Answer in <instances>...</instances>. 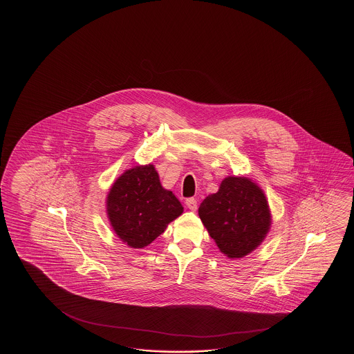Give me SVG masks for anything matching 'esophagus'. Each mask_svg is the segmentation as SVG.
<instances>
[{"label": "esophagus", "mask_w": 354, "mask_h": 354, "mask_svg": "<svg viewBox=\"0 0 354 354\" xmlns=\"http://www.w3.org/2000/svg\"><path fill=\"white\" fill-rule=\"evenodd\" d=\"M186 206H187L189 210L196 211L197 210V200L194 197H189L186 200Z\"/></svg>", "instance_id": "esophagus-1"}]
</instances>
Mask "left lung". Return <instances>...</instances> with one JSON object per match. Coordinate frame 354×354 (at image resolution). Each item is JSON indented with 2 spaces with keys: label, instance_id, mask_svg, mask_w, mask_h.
<instances>
[{
  "label": "left lung",
  "instance_id": "obj_1",
  "mask_svg": "<svg viewBox=\"0 0 354 354\" xmlns=\"http://www.w3.org/2000/svg\"><path fill=\"white\" fill-rule=\"evenodd\" d=\"M198 216L218 249L229 258L247 256L261 244L271 225L262 189L249 178L227 177L216 194L198 207Z\"/></svg>",
  "mask_w": 354,
  "mask_h": 354
}]
</instances>
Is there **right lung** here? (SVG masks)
I'll return each instance as SVG.
<instances>
[{
	"label": "right lung",
	"instance_id": "1",
	"mask_svg": "<svg viewBox=\"0 0 354 354\" xmlns=\"http://www.w3.org/2000/svg\"><path fill=\"white\" fill-rule=\"evenodd\" d=\"M182 211L172 191L162 187L151 165L127 171L107 196V214L113 230L131 248L151 244Z\"/></svg>",
	"mask_w": 354,
	"mask_h": 354
}]
</instances>
